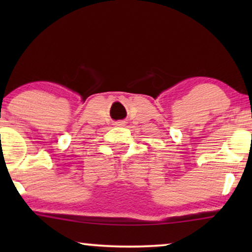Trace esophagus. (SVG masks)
Segmentation results:
<instances>
[{
  "instance_id": "obj_1",
  "label": "esophagus",
  "mask_w": 252,
  "mask_h": 252,
  "mask_svg": "<svg viewBox=\"0 0 252 252\" xmlns=\"http://www.w3.org/2000/svg\"><path fill=\"white\" fill-rule=\"evenodd\" d=\"M115 125L116 126H124L125 125V122H124V120H118V122L115 123Z\"/></svg>"
}]
</instances>
